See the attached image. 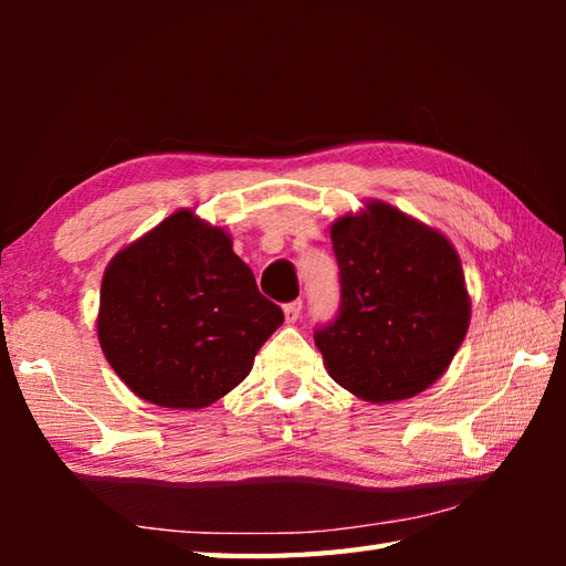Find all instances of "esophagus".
<instances>
[{"label":"esophagus","instance_id":"obj_1","mask_svg":"<svg viewBox=\"0 0 566 566\" xmlns=\"http://www.w3.org/2000/svg\"><path fill=\"white\" fill-rule=\"evenodd\" d=\"M298 314H302V302H292L284 306V321L286 323H296Z\"/></svg>","mask_w":566,"mask_h":566}]
</instances>
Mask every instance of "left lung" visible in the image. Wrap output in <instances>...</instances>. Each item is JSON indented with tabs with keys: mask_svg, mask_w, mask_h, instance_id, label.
Returning a JSON list of instances; mask_svg holds the SVG:
<instances>
[{
	"mask_svg": "<svg viewBox=\"0 0 566 566\" xmlns=\"http://www.w3.org/2000/svg\"><path fill=\"white\" fill-rule=\"evenodd\" d=\"M331 240L340 311L314 335L328 375L369 403L426 391L448 371L472 318L454 245L379 199L338 216Z\"/></svg>",
	"mask_w": 566,
	"mask_h": 566,
	"instance_id": "8db88e82",
	"label": "left lung"
}]
</instances>
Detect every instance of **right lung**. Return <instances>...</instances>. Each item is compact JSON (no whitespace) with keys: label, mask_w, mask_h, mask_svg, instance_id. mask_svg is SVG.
I'll list each match as a JSON object with an SVG mask.
<instances>
[{"label":"right lung","mask_w":566,"mask_h":566,"mask_svg":"<svg viewBox=\"0 0 566 566\" xmlns=\"http://www.w3.org/2000/svg\"><path fill=\"white\" fill-rule=\"evenodd\" d=\"M282 321L228 231L179 209L106 264L97 335L143 401L191 411L235 389Z\"/></svg>","instance_id":"add662e5"}]
</instances>
